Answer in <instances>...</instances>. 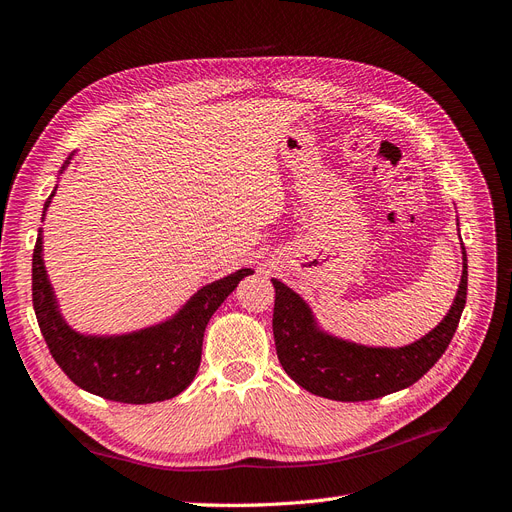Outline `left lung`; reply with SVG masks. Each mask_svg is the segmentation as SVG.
<instances>
[{
  "instance_id": "1",
  "label": "left lung",
  "mask_w": 512,
  "mask_h": 512,
  "mask_svg": "<svg viewBox=\"0 0 512 512\" xmlns=\"http://www.w3.org/2000/svg\"><path fill=\"white\" fill-rule=\"evenodd\" d=\"M273 288V337L286 374L318 397L367 401L406 389L438 363L466 305L468 256L463 247V273L453 307L436 329L406 348H365L324 335L297 292L277 280Z\"/></svg>"
}]
</instances>
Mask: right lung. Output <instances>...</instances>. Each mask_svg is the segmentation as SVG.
<instances>
[{
	"instance_id": "right-lung-1",
	"label": "right lung",
	"mask_w": 512,
	"mask_h": 512,
	"mask_svg": "<svg viewBox=\"0 0 512 512\" xmlns=\"http://www.w3.org/2000/svg\"><path fill=\"white\" fill-rule=\"evenodd\" d=\"M51 196L46 198L44 211ZM40 252L42 239L38 237L32 260V297L49 352L76 386L119 404H153L179 395L198 371L209 318L243 277L254 273L241 269L200 288L173 320L160 327L121 337H83L61 320Z\"/></svg>"
}]
</instances>
